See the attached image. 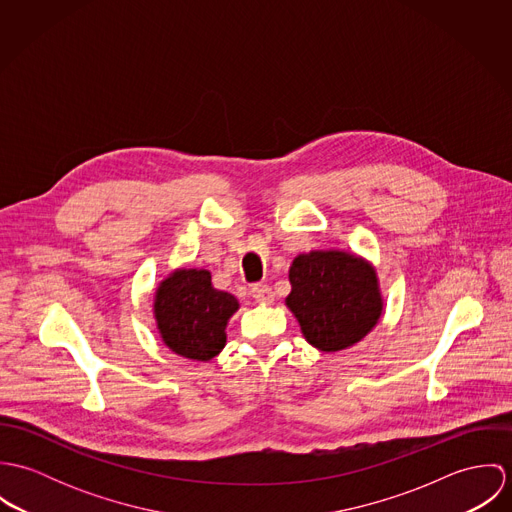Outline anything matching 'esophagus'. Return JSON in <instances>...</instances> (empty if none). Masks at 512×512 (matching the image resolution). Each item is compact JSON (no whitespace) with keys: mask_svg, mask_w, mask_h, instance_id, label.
Returning <instances> with one entry per match:
<instances>
[{"mask_svg":"<svg viewBox=\"0 0 512 512\" xmlns=\"http://www.w3.org/2000/svg\"><path fill=\"white\" fill-rule=\"evenodd\" d=\"M252 297L256 299V303H272L274 301V292H272L270 286L256 284V286H252Z\"/></svg>","mask_w":512,"mask_h":512,"instance_id":"obj_1","label":"esophagus"}]
</instances>
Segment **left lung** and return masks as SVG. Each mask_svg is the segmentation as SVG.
I'll list each match as a JSON object with an SVG mask.
<instances>
[{
	"label": "left lung",
	"mask_w": 512,
	"mask_h": 512,
	"mask_svg": "<svg viewBox=\"0 0 512 512\" xmlns=\"http://www.w3.org/2000/svg\"><path fill=\"white\" fill-rule=\"evenodd\" d=\"M290 284L286 305L305 341L323 353H337L365 339L384 309L374 266L345 250L295 256Z\"/></svg>",
	"instance_id": "8db88e82"
}]
</instances>
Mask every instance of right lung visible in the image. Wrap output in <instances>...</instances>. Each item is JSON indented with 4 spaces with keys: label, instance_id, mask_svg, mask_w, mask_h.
Segmentation results:
<instances>
[{
    "label": "right lung",
    "instance_id": "add662e5",
    "mask_svg": "<svg viewBox=\"0 0 512 512\" xmlns=\"http://www.w3.org/2000/svg\"><path fill=\"white\" fill-rule=\"evenodd\" d=\"M238 299L220 292L211 272L179 268L155 290L153 317L161 341L179 357L207 363L226 345L228 319L238 311Z\"/></svg>",
    "mask_w": 512,
    "mask_h": 512
}]
</instances>
